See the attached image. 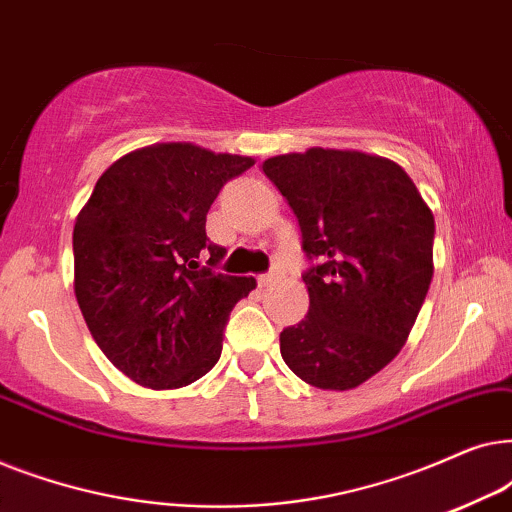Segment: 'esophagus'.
Wrapping results in <instances>:
<instances>
[{
	"label": "esophagus",
	"instance_id": "esophagus-1",
	"mask_svg": "<svg viewBox=\"0 0 512 512\" xmlns=\"http://www.w3.org/2000/svg\"><path fill=\"white\" fill-rule=\"evenodd\" d=\"M275 279H277L275 272H268V275H258V286L265 289V286H270L272 282H275Z\"/></svg>",
	"mask_w": 512,
	"mask_h": 512
}]
</instances>
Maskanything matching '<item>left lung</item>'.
Returning a JSON list of instances; mask_svg holds the SVG:
<instances>
[{
	"label": "left lung",
	"instance_id": "1",
	"mask_svg": "<svg viewBox=\"0 0 512 512\" xmlns=\"http://www.w3.org/2000/svg\"><path fill=\"white\" fill-rule=\"evenodd\" d=\"M263 172L296 214L310 310L279 349L317 389L347 391L396 359L433 277V212L394 160L354 149L268 158Z\"/></svg>",
	"mask_w": 512,
	"mask_h": 512
}]
</instances>
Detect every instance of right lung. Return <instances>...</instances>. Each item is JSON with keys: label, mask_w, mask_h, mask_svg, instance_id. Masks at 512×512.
<instances>
[{"label": "right lung", "mask_w": 512, "mask_h": 512, "mask_svg": "<svg viewBox=\"0 0 512 512\" xmlns=\"http://www.w3.org/2000/svg\"><path fill=\"white\" fill-rule=\"evenodd\" d=\"M254 163L191 142L144 146L102 172L76 216V303L132 382L179 389L219 361L228 314L256 279L212 270L226 249L205 221L223 184Z\"/></svg>", "instance_id": "add662e5"}]
</instances>
